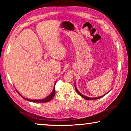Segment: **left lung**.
Segmentation results:
<instances>
[{
    "label": "left lung",
    "mask_w": 131,
    "mask_h": 131,
    "mask_svg": "<svg viewBox=\"0 0 131 131\" xmlns=\"http://www.w3.org/2000/svg\"><path fill=\"white\" fill-rule=\"evenodd\" d=\"M74 87H75V89H76V91H77V92L79 94V95H80V96L82 97H83L84 99H86V100H95V99H100V98H101L102 97H103V96H105V95H106V94H107L108 92H109L110 91V90L109 91H108L107 94H105V95H102V96H99V97H88V96H85V95H83L82 94H81L80 92L79 91H78V90H77V88H76V83H75L74 82Z\"/></svg>",
    "instance_id": "left-lung-1"
}]
</instances>
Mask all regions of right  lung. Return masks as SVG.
Returning a JSON list of instances; mask_svg holds the SVG:
<instances>
[{
    "label": "right lung",
    "mask_w": 131,
    "mask_h": 131,
    "mask_svg": "<svg viewBox=\"0 0 131 131\" xmlns=\"http://www.w3.org/2000/svg\"><path fill=\"white\" fill-rule=\"evenodd\" d=\"M57 83V81H55V83L54 84V88H53V90L51 92V93L47 96V97H44L43 99H27L26 98V97H24L23 96H22V95L19 94L18 91H17L18 93L19 94V95L22 97H23L24 99H25L26 101H28L29 102H35V103H45V102H49L50 101L51 99L53 98V97H54L55 95V84Z\"/></svg>",
    "instance_id": "add662e5"
}]
</instances>
